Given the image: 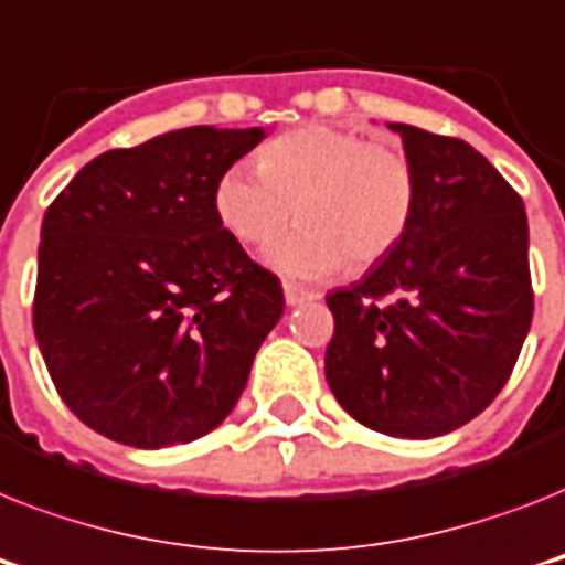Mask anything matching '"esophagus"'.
<instances>
[{
  "instance_id": "34e87169",
  "label": "esophagus",
  "mask_w": 565,
  "mask_h": 565,
  "mask_svg": "<svg viewBox=\"0 0 565 565\" xmlns=\"http://www.w3.org/2000/svg\"><path fill=\"white\" fill-rule=\"evenodd\" d=\"M316 298H319V292L305 290V287H296V284H284V301H287L290 307L305 305V301H316Z\"/></svg>"
}]
</instances>
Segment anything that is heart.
I'll return each instance as SVG.
<instances>
[{
  "label": "heart",
  "instance_id": "obj_1",
  "mask_svg": "<svg viewBox=\"0 0 565 565\" xmlns=\"http://www.w3.org/2000/svg\"><path fill=\"white\" fill-rule=\"evenodd\" d=\"M220 223L249 246H264L296 214L305 226L267 252L278 273L319 281L351 260L377 264L403 241L415 214L409 159L342 127L310 124L284 132L235 162L217 182Z\"/></svg>",
  "mask_w": 565,
  "mask_h": 565
}]
</instances>
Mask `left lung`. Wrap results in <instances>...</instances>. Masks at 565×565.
Segmentation results:
<instances>
[{"label": "left lung", "mask_w": 565, "mask_h": 565, "mask_svg": "<svg viewBox=\"0 0 565 565\" xmlns=\"http://www.w3.org/2000/svg\"><path fill=\"white\" fill-rule=\"evenodd\" d=\"M388 127L415 171V214L386 258L328 296L324 377L374 433L438 438L488 409L529 337V217L467 141Z\"/></svg>", "instance_id": "obj_1"}]
</instances>
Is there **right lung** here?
I'll use <instances>...</instances> for the list:
<instances>
[{
    "label": "right lung",
    "instance_id": "add662e5",
    "mask_svg": "<svg viewBox=\"0 0 565 565\" xmlns=\"http://www.w3.org/2000/svg\"><path fill=\"white\" fill-rule=\"evenodd\" d=\"M264 136L203 124L109 150L45 211L36 345L95 433L159 449L235 409L284 292L223 228L214 191Z\"/></svg>",
    "mask_w": 565,
    "mask_h": 565
}]
</instances>
